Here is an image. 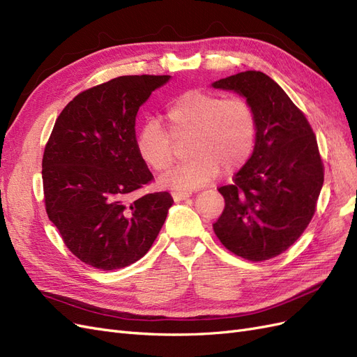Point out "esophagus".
I'll list each match as a JSON object with an SVG mask.
<instances>
[{
    "label": "esophagus",
    "instance_id": "esophagus-1",
    "mask_svg": "<svg viewBox=\"0 0 357 357\" xmlns=\"http://www.w3.org/2000/svg\"><path fill=\"white\" fill-rule=\"evenodd\" d=\"M171 195H172V199H174L176 202H180V201L188 199L192 195V193L188 192V190H174L171 193Z\"/></svg>",
    "mask_w": 357,
    "mask_h": 357
}]
</instances>
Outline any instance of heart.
<instances>
[{
    "label": "heart",
    "instance_id": "heart-1",
    "mask_svg": "<svg viewBox=\"0 0 357 357\" xmlns=\"http://www.w3.org/2000/svg\"><path fill=\"white\" fill-rule=\"evenodd\" d=\"M167 129L149 121L139 129L137 152L147 167L165 172L174 164L172 139L190 137L188 156L192 158L159 180L160 186L197 189L208 185L220 169L234 172L252 156L256 142V116L241 96L223 98L219 93L189 91L167 107Z\"/></svg>",
    "mask_w": 357,
    "mask_h": 357
}]
</instances>
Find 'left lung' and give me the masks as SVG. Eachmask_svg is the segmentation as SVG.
Returning <instances> with one entry per match:
<instances>
[{
    "instance_id": "left-lung-1",
    "label": "left lung",
    "mask_w": 357,
    "mask_h": 357,
    "mask_svg": "<svg viewBox=\"0 0 357 357\" xmlns=\"http://www.w3.org/2000/svg\"><path fill=\"white\" fill-rule=\"evenodd\" d=\"M211 86L241 95L256 116L253 153L232 185L219 188L225 210L213 229L234 255L268 261L286 252L314 215L325 177L317 139L269 75L244 71Z\"/></svg>"
}]
</instances>
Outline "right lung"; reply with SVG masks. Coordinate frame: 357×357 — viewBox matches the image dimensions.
I'll list each match as a JSON object with an SVG mask.
<instances>
[{"label":"right lung","mask_w":357,"mask_h":357,"mask_svg":"<svg viewBox=\"0 0 357 357\" xmlns=\"http://www.w3.org/2000/svg\"><path fill=\"white\" fill-rule=\"evenodd\" d=\"M171 75H122L79 93L58 116L43 155L46 211L70 252L113 271L142 259L164 225L168 192L126 202L153 176L137 152L135 117Z\"/></svg>","instance_id":"add662e5"}]
</instances>
